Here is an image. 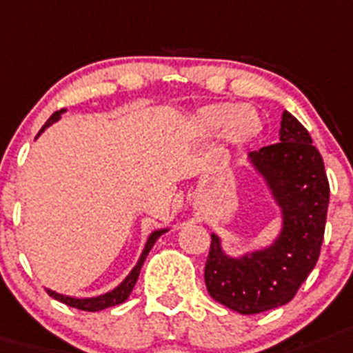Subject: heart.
Segmentation results:
<instances>
[{
	"label": "heart",
	"mask_w": 353,
	"mask_h": 353,
	"mask_svg": "<svg viewBox=\"0 0 353 353\" xmlns=\"http://www.w3.org/2000/svg\"><path fill=\"white\" fill-rule=\"evenodd\" d=\"M197 131L206 136L222 132L226 143L232 147H244L262 134L263 120L253 108H241L236 103L219 102L204 105L195 114Z\"/></svg>",
	"instance_id": "1"
}]
</instances>
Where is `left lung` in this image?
Wrapping results in <instances>:
<instances>
[{"instance_id":"8db88e82","label":"left lung","mask_w":353,"mask_h":353,"mask_svg":"<svg viewBox=\"0 0 353 353\" xmlns=\"http://www.w3.org/2000/svg\"><path fill=\"white\" fill-rule=\"evenodd\" d=\"M282 210V232L263 250L233 259L212 233L204 282L210 296L241 314L289 303L319 259L330 186L309 131L283 111L280 143L250 154Z\"/></svg>"}]
</instances>
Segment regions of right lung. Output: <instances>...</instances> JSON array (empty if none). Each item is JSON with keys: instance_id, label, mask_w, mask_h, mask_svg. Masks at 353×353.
Here are the masks:
<instances>
[{"instance_id": "1", "label": "right lung", "mask_w": 353, "mask_h": 353, "mask_svg": "<svg viewBox=\"0 0 353 353\" xmlns=\"http://www.w3.org/2000/svg\"><path fill=\"white\" fill-rule=\"evenodd\" d=\"M64 111H66V109H61V111L53 112L52 117L48 118V121H46V123L43 125V129L39 131V134L44 131V129H46V127H50L52 123H55V121L61 118V114ZM39 134H37V136H39ZM167 232H168V228H165V230H156V232L150 233L149 239H147V244H145V248H143V253H141L138 263H136L134 268H132V271L127 274V278L120 283V285L114 287L112 291L105 292V294L94 296V298H71V296L59 294V292L50 291V289H46V291H48V294L52 296V298H55V300L61 301V303L70 305V307H73V309L88 310V312H99V310L108 309V307H114V305L123 303V301L129 298V294L132 292V289H134L136 280H138V276H140L141 265H143V262H145V259H147L149 251L152 250V245L156 244V241H158L159 236H161L163 233H167Z\"/></svg>"}]
</instances>
